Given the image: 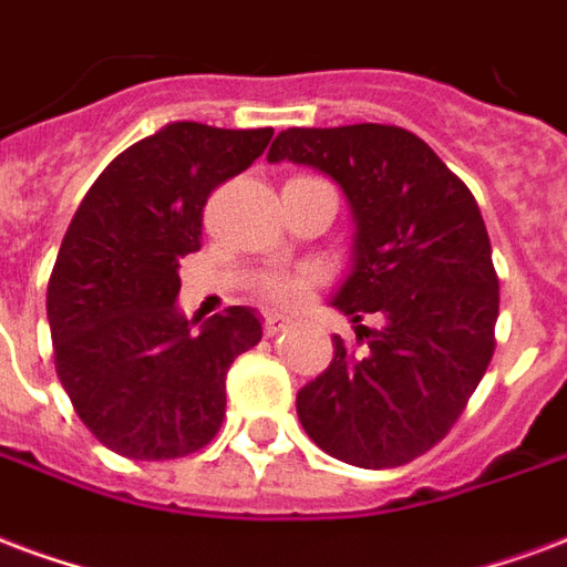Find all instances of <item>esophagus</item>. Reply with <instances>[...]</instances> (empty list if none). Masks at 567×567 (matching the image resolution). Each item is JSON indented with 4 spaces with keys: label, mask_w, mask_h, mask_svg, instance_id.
Here are the masks:
<instances>
[{
    "label": "esophagus",
    "mask_w": 567,
    "mask_h": 567,
    "mask_svg": "<svg viewBox=\"0 0 567 567\" xmlns=\"http://www.w3.org/2000/svg\"><path fill=\"white\" fill-rule=\"evenodd\" d=\"M288 327V318L282 316V312H267V318H264V330H267V337H276L279 330H285Z\"/></svg>",
    "instance_id": "34e87169"
}]
</instances>
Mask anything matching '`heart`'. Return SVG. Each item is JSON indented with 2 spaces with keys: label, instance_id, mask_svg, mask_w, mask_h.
Here are the masks:
<instances>
[{
  "label": "heart",
  "instance_id": "heart-1",
  "mask_svg": "<svg viewBox=\"0 0 567 567\" xmlns=\"http://www.w3.org/2000/svg\"><path fill=\"white\" fill-rule=\"evenodd\" d=\"M306 288H309L306 272H279L267 282V295L272 300H279V303H297L306 295Z\"/></svg>",
  "mask_w": 567,
  "mask_h": 567
}]
</instances>
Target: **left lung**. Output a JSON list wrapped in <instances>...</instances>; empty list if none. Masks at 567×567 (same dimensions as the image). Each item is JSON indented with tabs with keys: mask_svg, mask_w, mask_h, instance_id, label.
<instances>
[{
	"mask_svg": "<svg viewBox=\"0 0 567 567\" xmlns=\"http://www.w3.org/2000/svg\"><path fill=\"white\" fill-rule=\"evenodd\" d=\"M267 162L327 174L354 219L351 270L330 303L367 346L333 337L330 367L297 393V417L348 465L412 463L447 435L496 351L498 279L477 200L396 125L288 128ZM367 315L380 327L360 326Z\"/></svg>",
	"mask_w": 567,
	"mask_h": 567,
	"instance_id": "left-lung-1",
	"label": "left lung"
}]
</instances>
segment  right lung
<instances>
[{"instance_id": "obj_1", "label": "right lung", "mask_w": 567, "mask_h": 567, "mask_svg": "<svg viewBox=\"0 0 567 567\" xmlns=\"http://www.w3.org/2000/svg\"><path fill=\"white\" fill-rule=\"evenodd\" d=\"M272 128L171 123L104 167L74 213L48 285L56 375L104 447L177 460L213 442L225 375L261 342L249 306L198 333L177 306L179 258L200 249L209 192L267 150Z\"/></svg>"}]
</instances>
